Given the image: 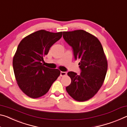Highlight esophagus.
Instances as JSON below:
<instances>
[{
  "mask_svg": "<svg viewBox=\"0 0 127 127\" xmlns=\"http://www.w3.org/2000/svg\"><path fill=\"white\" fill-rule=\"evenodd\" d=\"M66 74H67V72H60V76H65Z\"/></svg>",
  "mask_w": 127,
  "mask_h": 127,
  "instance_id": "obj_1",
  "label": "esophagus"
}]
</instances>
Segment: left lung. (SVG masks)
Returning a JSON list of instances; mask_svg holds the SVG:
<instances>
[{
    "mask_svg": "<svg viewBox=\"0 0 127 127\" xmlns=\"http://www.w3.org/2000/svg\"><path fill=\"white\" fill-rule=\"evenodd\" d=\"M65 41L71 46L81 73L68 72L71 83L66 90L74 99L83 102L92 98L101 87L107 71L102 46L95 36L83 30L64 32Z\"/></svg>",
    "mask_w": 127,
    "mask_h": 127,
    "instance_id": "1",
    "label": "left lung"
}]
</instances>
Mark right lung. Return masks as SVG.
<instances>
[{"label":"right lung","instance_id":"right-lung-1","mask_svg":"<svg viewBox=\"0 0 127 127\" xmlns=\"http://www.w3.org/2000/svg\"><path fill=\"white\" fill-rule=\"evenodd\" d=\"M62 34L40 30L24 38L18 46L13 59L14 73L20 89L29 97L45 95L59 76V70L46 67L42 63Z\"/></svg>","mask_w":127,"mask_h":127}]
</instances>
